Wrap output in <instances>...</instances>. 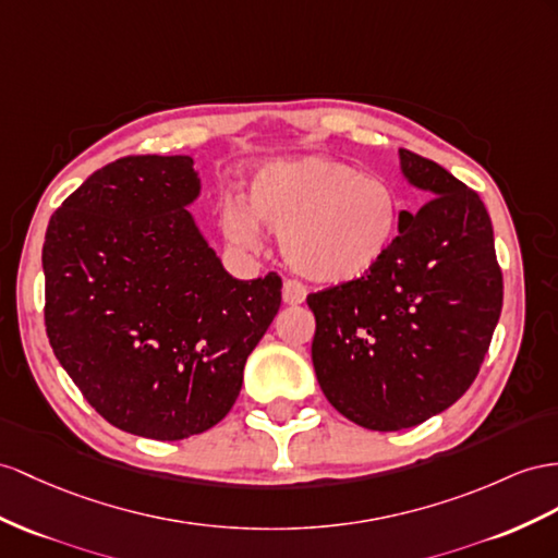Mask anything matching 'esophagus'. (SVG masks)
Instances as JSON below:
<instances>
[{
	"label": "esophagus",
	"instance_id": "1",
	"mask_svg": "<svg viewBox=\"0 0 558 558\" xmlns=\"http://www.w3.org/2000/svg\"><path fill=\"white\" fill-rule=\"evenodd\" d=\"M306 299V284L299 282V280H284L282 284V302L290 304V306H296L302 304Z\"/></svg>",
	"mask_w": 558,
	"mask_h": 558
}]
</instances>
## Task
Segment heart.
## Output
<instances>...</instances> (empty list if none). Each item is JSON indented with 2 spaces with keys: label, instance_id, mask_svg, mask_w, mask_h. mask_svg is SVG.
<instances>
[{
  "label": "heart",
  "instance_id": "heart-1",
  "mask_svg": "<svg viewBox=\"0 0 558 558\" xmlns=\"http://www.w3.org/2000/svg\"><path fill=\"white\" fill-rule=\"evenodd\" d=\"M405 203L396 185L365 177L335 157L308 155L256 171L247 203L228 199L226 238L262 245L259 223L280 235L284 262L308 280L339 284L367 276L387 259L401 233Z\"/></svg>",
  "mask_w": 558,
  "mask_h": 558
}]
</instances>
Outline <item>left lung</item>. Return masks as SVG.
Listing matches in <instances>:
<instances>
[{
    "instance_id": "left-lung-1",
    "label": "left lung",
    "mask_w": 558,
    "mask_h": 558,
    "mask_svg": "<svg viewBox=\"0 0 558 558\" xmlns=\"http://www.w3.org/2000/svg\"><path fill=\"white\" fill-rule=\"evenodd\" d=\"M401 169L434 197L403 211L393 250L367 276L306 296L320 389L373 432L417 426L462 398L502 311V270L478 193L405 148Z\"/></svg>"
}]
</instances>
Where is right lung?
Wrapping results in <instances>:
<instances>
[{"mask_svg": "<svg viewBox=\"0 0 558 558\" xmlns=\"http://www.w3.org/2000/svg\"><path fill=\"white\" fill-rule=\"evenodd\" d=\"M189 155H130L63 199L47 228L49 344L112 426L181 440L219 424L247 355L274 323L282 280H238L185 205Z\"/></svg>", "mask_w": 558, "mask_h": 558, "instance_id": "1", "label": "right lung"}]
</instances>
